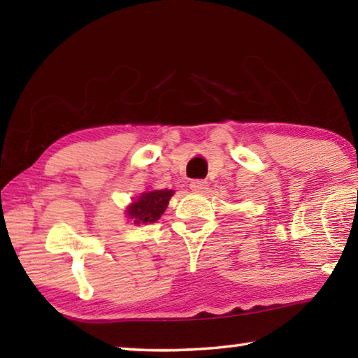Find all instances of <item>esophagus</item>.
Listing matches in <instances>:
<instances>
[{
	"instance_id": "1",
	"label": "esophagus",
	"mask_w": 358,
	"mask_h": 358,
	"mask_svg": "<svg viewBox=\"0 0 358 358\" xmlns=\"http://www.w3.org/2000/svg\"><path fill=\"white\" fill-rule=\"evenodd\" d=\"M191 189L196 192H205L208 189V183L205 180H192L191 181Z\"/></svg>"
}]
</instances>
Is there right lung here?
Returning a JSON list of instances; mask_svg holds the SVG:
<instances>
[{"instance_id":"right-lung-1","label":"right lung","mask_w":358,"mask_h":358,"mask_svg":"<svg viewBox=\"0 0 358 358\" xmlns=\"http://www.w3.org/2000/svg\"><path fill=\"white\" fill-rule=\"evenodd\" d=\"M172 196L173 191L171 189L143 192L137 201L126 208V215H128L129 220L134 221V224L156 222L166 211Z\"/></svg>"}]
</instances>
